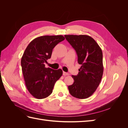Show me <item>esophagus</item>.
<instances>
[{
	"label": "esophagus",
	"instance_id": "1",
	"mask_svg": "<svg viewBox=\"0 0 128 128\" xmlns=\"http://www.w3.org/2000/svg\"><path fill=\"white\" fill-rule=\"evenodd\" d=\"M63 75L64 76H68L69 75V74L66 72H63Z\"/></svg>",
	"mask_w": 128,
	"mask_h": 128
}]
</instances>
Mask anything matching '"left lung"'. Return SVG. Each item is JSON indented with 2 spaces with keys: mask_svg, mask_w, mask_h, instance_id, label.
<instances>
[{
  "mask_svg": "<svg viewBox=\"0 0 128 128\" xmlns=\"http://www.w3.org/2000/svg\"><path fill=\"white\" fill-rule=\"evenodd\" d=\"M74 48L81 65L78 75H72L74 82L68 86L74 97L86 99L96 91L102 80L104 67L102 52L94 38L88 35H64Z\"/></svg>",
  "mask_w": 128,
  "mask_h": 128,
  "instance_id": "obj_1",
  "label": "left lung"
}]
</instances>
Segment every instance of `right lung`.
<instances>
[{"instance_id": "add662e5", "label": "right lung", "mask_w": 128, "mask_h": 128, "mask_svg": "<svg viewBox=\"0 0 128 128\" xmlns=\"http://www.w3.org/2000/svg\"><path fill=\"white\" fill-rule=\"evenodd\" d=\"M64 40L62 35L40 36L25 50L21 61L22 71L26 87L34 97L41 99L48 96L62 75L61 69L46 68L44 64L51 58L53 48Z\"/></svg>"}]
</instances>
